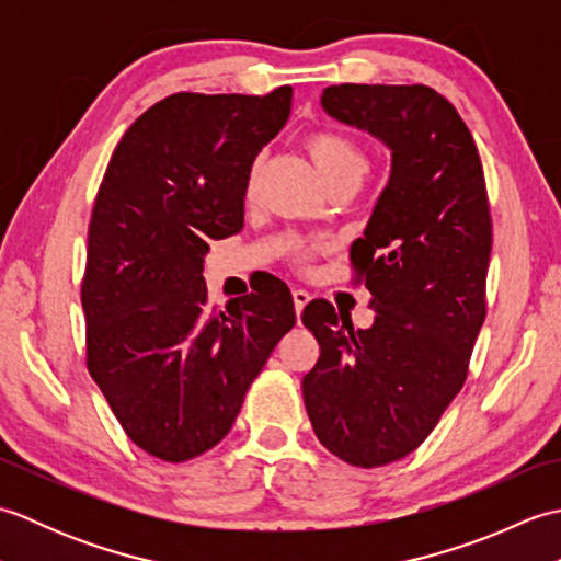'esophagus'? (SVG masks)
Masks as SVG:
<instances>
[{
	"label": "esophagus",
	"instance_id": "esophagus-1",
	"mask_svg": "<svg viewBox=\"0 0 561 561\" xmlns=\"http://www.w3.org/2000/svg\"><path fill=\"white\" fill-rule=\"evenodd\" d=\"M291 296H294V308H296V316H301V313H304V308H306V304L311 301V294L304 291V289H294V291H291Z\"/></svg>",
	"mask_w": 561,
	"mask_h": 561
}]
</instances>
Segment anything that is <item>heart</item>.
<instances>
[{
    "instance_id": "b5f03b06",
    "label": "heart",
    "mask_w": 561,
    "mask_h": 561,
    "mask_svg": "<svg viewBox=\"0 0 561 561\" xmlns=\"http://www.w3.org/2000/svg\"><path fill=\"white\" fill-rule=\"evenodd\" d=\"M304 147L311 157L318 175L323 178L328 187L344 185V183H362V178L368 169V159L364 149L356 145L354 139L344 137L340 133H330V129H318L304 139ZM257 171L250 169L248 173V195H253Z\"/></svg>"
}]
</instances>
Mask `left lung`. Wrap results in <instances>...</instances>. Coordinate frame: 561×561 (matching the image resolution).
I'll return each instance as SVG.
<instances>
[{"label":"left lung","instance_id":"8db88e82","mask_svg":"<svg viewBox=\"0 0 561 561\" xmlns=\"http://www.w3.org/2000/svg\"><path fill=\"white\" fill-rule=\"evenodd\" d=\"M320 105L383 141L390 175L350 248L374 323L354 330L328 301L304 308L320 344L304 402L330 453L380 468L432 434L468 376L486 313L490 202L470 129L434 89L340 83Z\"/></svg>","mask_w":561,"mask_h":561}]
</instances>
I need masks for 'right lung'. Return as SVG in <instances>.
I'll return each instance as SVG.
<instances>
[{"label":"right lung","mask_w":561,"mask_h":561,"mask_svg":"<svg viewBox=\"0 0 561 561\" xmlns=\"http://www.w3.org/2000/svg\"><path fill=\"white\" fill-rule=\"evenodd\" d=\"M267 96L173 93L115 147L89 224L87 366L135 444L165 462L214 448L296 323L291 291L207 306L209 241L243 229L248 173L291 111Z\"/></svg>","instance_id":"add662e5"}]
</instances>
